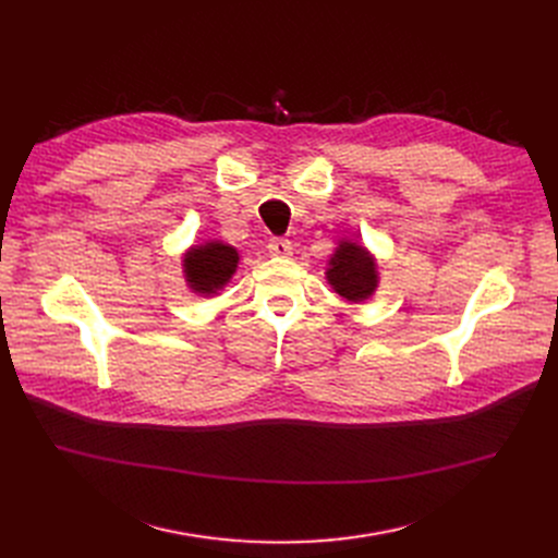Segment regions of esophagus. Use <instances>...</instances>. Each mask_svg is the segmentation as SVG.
Instances as JSON below:
<instances>
[{"instance_id": "esophagus-1", "label": "esophagus", "mask_w": 558, "mask_h": 558, "mask_svg": "<svg viewBox=\"0 0 558 558\" xmlns=\"http://www.w3.org/2000/svg\"><path fill=\"white\" fill-rule=\"evenodd\" d=\"M268 250H270V254L277 256V258H288L290 254H293V243L286 241V238H272Z\"/></svg>"}]
</instances>
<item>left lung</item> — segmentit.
<instances>
[{"label": "left lung", "instance_id": "1", "mask_svg": "<svg viewBox=\"0 0 558 558\" xmlns=\"http://www.w3.org/2000/svg\"><path fill=\"white\" fill-rule=\"evenodd\" d=\"M327 281L348 302H365L379 283L377 263L363 245L340 241L329 258Z\"/></svg>", "mask_w": 558, "mask_h": 558}]
</instances>
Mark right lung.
<instances>
[{"mask_svg": "<svg viewBox=\"0 0 558 558\" xmlns=\"http://www.w3.org/2000/svg\"><path fill=\"white\" fill-rule=\"evenodd\" d=\"M235 247L222 241H208L204 245H193L183 254V275L193 293L216 295L222 290L238 268Z\"/></svg>", "mask_w": 558, "mask_h": 558, "instance_id": "add662e5", "label": "right lung"}]
</instances>
